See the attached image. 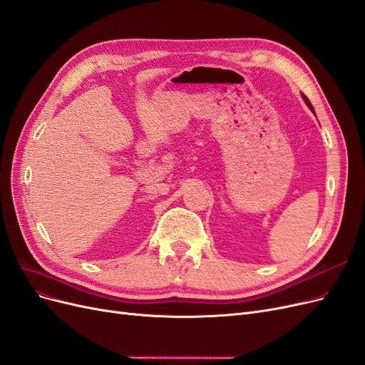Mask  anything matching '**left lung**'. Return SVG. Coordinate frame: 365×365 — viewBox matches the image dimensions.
<instances>
[{"label": "left lung", "instance_id": "left-lung-1", "mask_svg": "<svg viewBox=\"0 0 365 365\" xmlns=\"http://www.w3.org/2000/svg\"><path fill=\"white\" fill-rule=\"evenodd\" d=\"M303 97H304V102H306V103H307V106H309V108H311V109H312V111H314V108H312V105H311V102H309V98H307V97H306V96H303Z\"/></svg>", "mask_w": 365, "mask_h": 365}]
</instances>
